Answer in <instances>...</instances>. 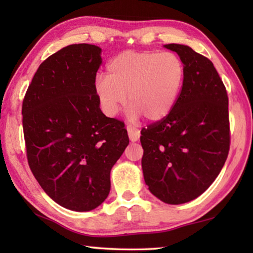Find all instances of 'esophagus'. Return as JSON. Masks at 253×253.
<instances>
[{"instance_id":"obj_1","label":"esophagus","mask_w":253,"mask_h":253,"mask_svg":"<svg viewBox=\"0 0 253 253\" xmlns=\"http://www.w3.org/2000/svg\"><path fill=\"white\" fill-rule=\"evenodd\" d=\"M127 131H128V136H129V139L132 143L137 142V140L139 139L140 131L138 128H136L134 126H127Z\"/></svg>"}]
</instances>
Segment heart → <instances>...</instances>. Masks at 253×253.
Returning a JSON list of instances; mask_svg holds the SVG:
<instances>
[{"mask_svg": "<svg viewBox=\"0 0 253 253\" xmlns=\"http://www.w3.org/2000/svg\"><path fill=\"white\" fill-rule=\"evenodd\" d=\"M185 77V65L176 53L125 51L110 60L107 76L97 77L95 92L108 116L117 115L128 95L131 116L158 122L176 105Z\"/></svg>", "mask_w": 253, "mask_h": 253, "instance_id": "b5f03b06", "label": "heart"}]
</instances>
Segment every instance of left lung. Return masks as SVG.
Wrapping results in <instances>:
<instances>
[{
  "instance_id": "obj_1",
  "label": "left lung",
  "mask_w": 253,
  "mask_h": 253,
  "mask_svg": "<svg viewBox=\"0 0 253 253\" xmlns=\"http://www.w3.org/2000/svg\"><path fill=\"white\" fill-rule=\"evenodd\" d=\"M186 68L173 110L143 128L142 168L148 190L168 204L190 202L221 172L230 149L229 98L212 61L187 45L169 43Z\"/></svg>"
}]
</instances>
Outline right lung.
Instances as JSON below:
<instances>
[{
    "label": "right lung",
    "instance_id": "obj_1",
    "mask_svg": "<svg viewBox=\"0 0 253 253\" xmlns=\"http://www.w3.org/2000/svg\"><path fill=\"white\" fill-rule=\"evenodd\" d=\"M101 49L71 44L46 58L22 104L30 169L54 202L91 211L110 191V170L129 144L125 124L106 117L95 92Z\"/></svg>",
    "mask_w": 253,
    "mask_h": 253
}]
</instances>
